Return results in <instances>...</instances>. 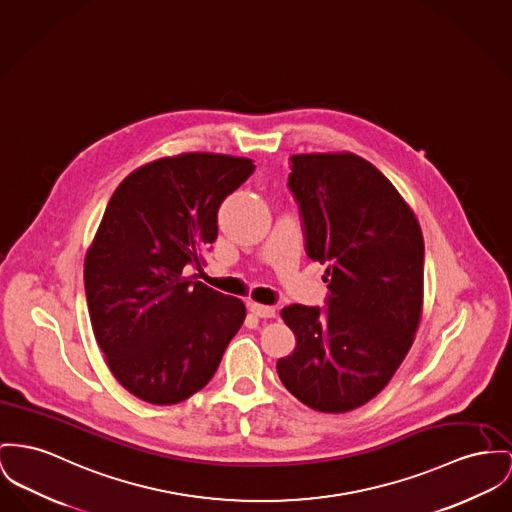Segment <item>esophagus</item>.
<instances>
[{"mask_svg": "<svg viewBox=\"0 0 512 512\" xmlns=\"http://www.w3.org/2000/svg\"><path fill=\"white\" fill-rule=\"evenodd\" d=\"M248 310L258 318H273L275 316V308L260 305V303H248Z\"/></svg>", "mask_w": 512, "mask_h": 512, "instance_id": "obj_1", "label": "esophagus"}]
</instances>
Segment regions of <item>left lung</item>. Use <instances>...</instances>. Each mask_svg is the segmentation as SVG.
I'll return each instance as SVG.
<instances>
[{
	"instance_id": "8db88e82",
	"label": "left lung",
	"mask_w": 512,
	"mask_h": 512,
	"mask_svg": "<svg viewBox=\"0 0 512 512\" xmlns=\"http://www.w3.org/2000/svg\"><path fill=\"white\" fill-rule=\"evenodd\" d=\"M289 190L307 254L328 264V308L289 305L295 351L277 361L308 408L343 413L373 400L402 365L423 308L425 244L394 184L353 153L291 157Z\"/></svg>"
}]
</instances>
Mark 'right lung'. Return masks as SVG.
Segmentation results:
<instances>
[{
  "mask_svg": "<svg viewBox=\"0 0 512 512\" xmlns=\"http://www.w3.org/2000/svg\"><path fill=\"white\" fill-rule=\"evenodd\" d=\"M254 172L217 153L163 157L128 174L85 256V295L99 347L136 398L172 406L215 375L246 307L207 287L204 250L217 209Z\"/></svg>",
  "mask_w": 512,
  "mask_h": 512,
  "instance_id": "1",
  "label": "right lung"
}]
</instances>
